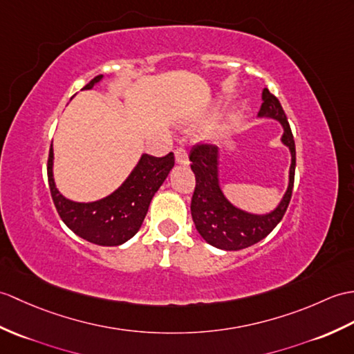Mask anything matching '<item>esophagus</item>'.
I'll use <instances>...</instances> for the list:
<instances>
[{"label": "esophagus", "mask_w": 354, "mask_h": 354, "mask_svg": "<svg viewBox=\"0 0 354 354\" xmlns=\"http://www.w3.org/2000/svg\"><path fill=\"white\" fill-rule=\"evenodd\" d=\"M175 157L178 164H188V155L184 146H178L175 149Z\"/></svg>", "instance_id": "obj_1"}]
</instances>
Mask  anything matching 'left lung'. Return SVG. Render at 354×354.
Wrapping results in <instances>:
<instances>
[{
    "label": "left lung",
    "mask_w": 354,
    "mask_h": 354,
    "mask_svg": "<svg viewBox=\"0 0 354 354\" xmlns=\"http://www.w3.org/2000/svg\"><path fill=\"white\" fill-rule=\"evenodd\" d=\"M259 116L273 118L282 123L285 133L282 142L291 151L290 184L281 205L270 214L253 216L235 208L221 193L217 179V147L209 143H197L190 152L192 170L196 187L192 197V217L197 232L211 245L223 250H241L257 244L277 226L288 208L295 174V143L288 119L277 97L264 88Z\"/></svg>",
    "instance_id": "left-lung-1"
}]
</instances>
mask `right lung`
I'll return each instance as SVG.
<instances>
[{
  "label": "right lung",
  "mask_w": 354,
  "mask_h": 354,
  "mask_svg": "<svg viewBox=\"0 0 354 354\" xmlns=\"http://www.w3.org/2000/svg\"><path fill=\"white\" fill-rule=\"evenodd\" d=\"M102 75L95 77L83 88H92ZM53 145L48 157V184L60 218L72 232L97 245H119L134 236L142 226L153 194L175 166V155L164 157L145 153L133 174L116 192L92 203L68 201L55 188L53 178Z\"/></svg>",
  "instance_id": "1"
}]
</instances>
